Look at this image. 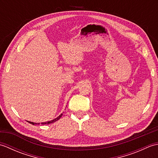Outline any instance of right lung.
Segmentation results:
<instances>
[{
	"instance_id": "1",
	"label": "right lung",
	"mask_w": 158,
	"mask_h": 158,
	"mask_svg": "<svg viewBox=\"0 0 158 158\" xmlns=\"http://www.w3.org/2000/svg\"><path fill=\"white\" fill-rule=\"evenodd\" d=\"M62 115V114H60V115H59L58 117H56V119H53V120H51V121H49V122H42V123H41V124H43V125H45V124H49V123H53V122H56V121H58V119H60V118H61ZM27 122H28V123H30L32 124V125H35V124H39V123H34V122H29V121H27Z\"/></svg>"
}]
</instances>
